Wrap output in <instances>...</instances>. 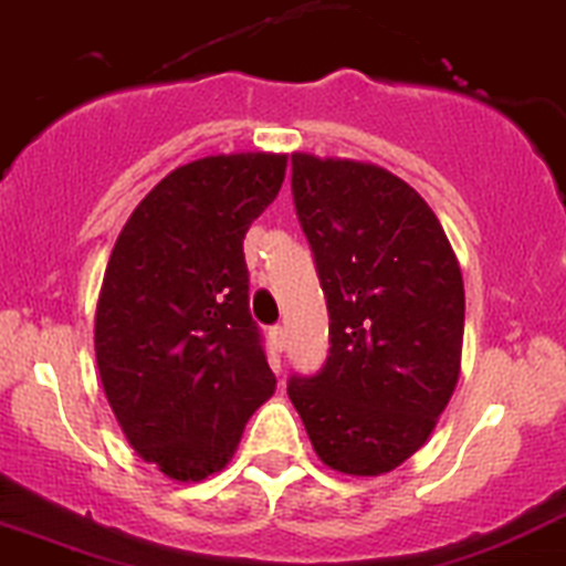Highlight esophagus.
<instances>
[{"label":"esophagus","mask_w":566,"mask_h":566,"mask_svg":"<svg viewBox=\"0 0 566 566\" xmlns=\"http://www.w3.org/2000/svg\"><path fill=\"white\" fill-rule=\"evenodd\" d=\"M271 344H273V349L276 352H282L284 349V344H287V340H284V331L282 327H271Z\"/></svg>","instance_id":"esophagus-1"}]
</instances>
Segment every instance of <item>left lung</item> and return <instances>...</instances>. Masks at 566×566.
Here are the masks:
<instances>
[{"instance_id":"left-lung-1","label":"left lung","mask_w":566,"mask_h":566,"mask_svg":"<svg viewBox=\"0 0 566 566\" xmlns=\"http://www.w3.org/2000/svg\"><path fill=\"white\" fill-rule=\"evenodd\" d=\"M293 196L331 357L287 395L327 468L384 475L427 443L457 389L462 269L430 203L381 166L293 153Z\"/></svg>"}]
</instances>
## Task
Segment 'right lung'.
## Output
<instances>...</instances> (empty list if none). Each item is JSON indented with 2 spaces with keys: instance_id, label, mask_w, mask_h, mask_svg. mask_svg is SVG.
I'll list each match as a JSON object with an SVG mask.
<instances>
[{
  "instance_id": "add662e5",
  "label": "right lung",
  "mask_w": 566,
  "mask_h": 566,
  "mask_svg": "<svg viewBox=\"0 0 566 566\" xmlns=\"http://www.w3.org/2000/svg\"><path fill=\"white\" fill-rule=\"evenodd\" d=\"M284 171V153L179 166L109 254L93 327L98 376L128 446L171 481L220 473L276 389L250 316L244 235Z\"/></svg>"
}]
</instances>
